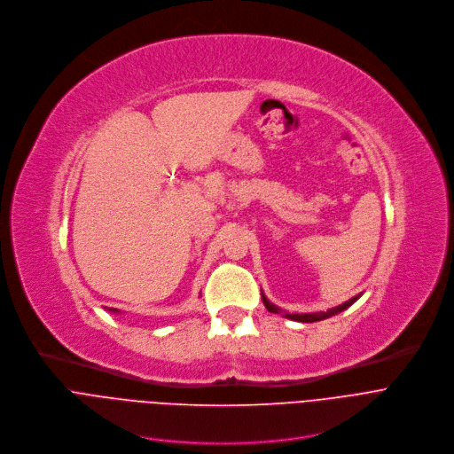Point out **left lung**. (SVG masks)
<instances>
[{
  "label": "left lung",
  "instance_id": "obj_1",
  "mask_svg": "<svg viewBox=\"0 0 454 454\" xmlns=\"http://www.w3.org/2000/svg\"><path fill=\"white\" fill-rule=\"evenodd\" d=\"M261 297H262V304H264V308H266L270 313H281L285 318H290V320H295V322H318V320L329 318V317L338 315L340 311L347 309L348 306H352V304L361 297V294H359V295H356V297H352L350 301H347V302H343V304L336 306V308H331V309H327V311H320V313H288V311H283L281 308H278L276 304H271V302L264 297V294H261Z\"/></svg>",
  "mask_w": 454,
  "mask_h": 454
}]
</instances>
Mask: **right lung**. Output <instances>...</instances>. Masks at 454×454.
Listing matches in <instances>:
<instances>
[{
  "instance_id": "right-lung-1",
  "label": "right lung",
  "mask_w": 454,
  "mask_h": 454,
  "mask_svg": "<svg viewBox=\"0 0 454 454\" xmlns=\"http://www.w3.org/2000/svg\"><path fill=\"white\" fill-rule=\"evenodd\" d=\"M109 311H111V313H120V311H118V309H114V308H109Z\"/></svg>"
}]
</instances>
